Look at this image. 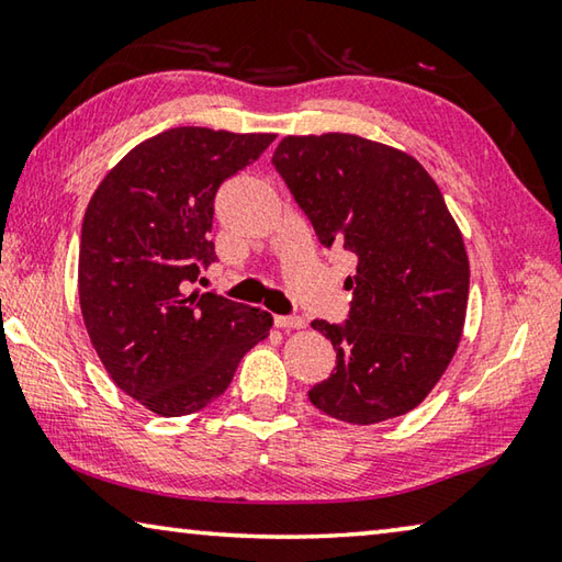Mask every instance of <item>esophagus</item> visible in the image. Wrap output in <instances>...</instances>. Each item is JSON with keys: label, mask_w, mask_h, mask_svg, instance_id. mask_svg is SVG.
I'll use <instances>...</instances> for the list:
<instances>
[{"label": "esophagus", "mask_w": 562, "mask_h": 562, "mask_svg": "<svg viewBox=\"0 0 562 562\" xmlns=\"http://www.w3.org/2000/svg\"><path fill=\"white\" fill-rule=\"evenodd\" d=\"M274 325L282 329H302L304 319L297 315H274Z\"/></svg>", "instance_id": "1"}]
</instances>
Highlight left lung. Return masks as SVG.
I'll return each instance as SVG.
<instances>
[{
	"label": "left lung",
	"instance_id": "8db88e82",
	"mask_svg": "<svg viewBox=\"0 0 562 562\" xmlns=\"http://www.w3.org/2000/svg\"><path fill=\"white\" fill-rule=\"evenodd\" d=\"M272 166L322 247L357 258L347 319L312 322L337 367L310 402L361 426L412 412L449 367L469 302V258L439 186L412 156L351 133L282 138Z\"/></svg>",
	"mask_w": 562,
	"mask_h": 562
}]
</instances>
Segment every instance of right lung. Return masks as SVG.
<instances>
[{"label":"right lung","mask_w":562,"mask_h":562,"mask_svg":"<svg viewBox=\"0 0 562 562\" xmlns=\"http://www.w3.org/2000/svg\"><path fill=\"white\" fill-rule=\"evenodd\" d=\"M272 133L168 128L93 193L81 225L79 300L91 345L119 389L160 416L215 402L272 315L190 288L217 260L215 193Z\"/></svg>","instance_id":"1"}]
</instances>
